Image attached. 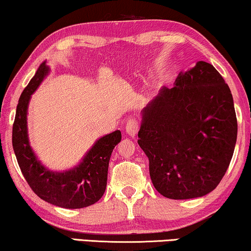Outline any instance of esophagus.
<instances>
[{
  "label": "esophagus",
  "instance_id": "1",
  "mask_svg": "<svg viewBox=\"0 0 251 251\" xmlns=\"http://www.w3.org/2000/svg\"><path fill=\"white\" fill-rule=\"evenodd\" d=\"M139 126L138 121L135 118H130L126 125V132L128 133L130 137H135L136 133L138 132Z\"/></svg>",
  "mask_w": 251,
  "mask_h": 251
}]
</instances>
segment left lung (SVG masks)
Returning a JSON list of instances; mask_svg holds the SVG:
<instances>
[{
	"instance_id": "8db88e82",
	"label": "left lung",
	"mask_w": 251,
	"mask_h": 251,
	"mask_svg": "<svg viewBox=\"0 0 251 251\" xmlns=\"http://www.w3.org/2000/svg\"><path fill=\"white\" fill-rule=\"evenodd\" d=\"M138 144L163 197L200 198L214 191L234 152L238 122L233 97L211 64L198 61L162 87L143 109Z\"/></svg>"
}]
</instances>
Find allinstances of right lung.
Instances as JSON below:
<instances>
[{"mask_svg":"<svg viewBox=\"0 0 251 251\" xmlns=\"http://www.w3.org/2000/svg\"><path fill=\"white\" fill-rule=\"evenodd\" d=\"M49 71L46 61L41 64L20 96L12 126L13 151L24 177L37 197L61 208L89 207L105 193L109 159L114 147L121 142V131L115 130L99 138L80 164L70 170L51 171L42 166L29 145L27 109L30 97Z\"/></svg>","mask_w":251,"mask_h":251,"instance_id":"1","label":"right lung"}]
</instances>
